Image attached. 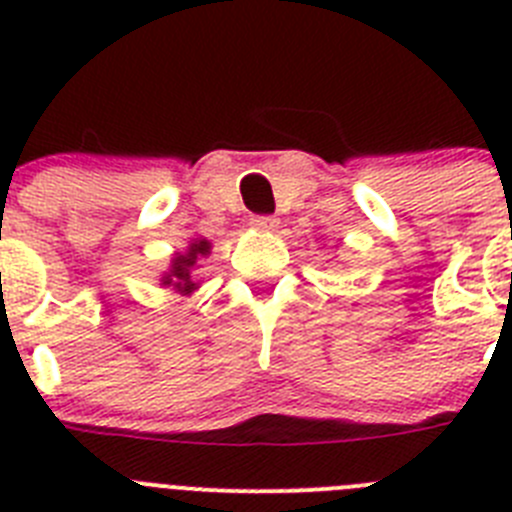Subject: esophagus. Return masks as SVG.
Wrapping results in <instances>:
<instances>
[{
  "label": "esophagus",
  "mask_w": 512,
  "mask_h": 512,
  "mask_svg": "<svg viewBox=\"0 0 512 512\" xmlns=\"http://www.w3.org/2000/svg\"><path fill=\"white\" fill-rule=\"evenodd\" d=\"M251 225L256 230H264V233H274V230L279 228V220L271 215H259V217H253Z\"/></svg>",
  "instance_id": "obj_1"
}]
</instances>
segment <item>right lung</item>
Instances as JSON below:
<instances>
[{
  "instance_id": "add662e5",
  "label": "right lung",
  "mask_w": 512,
  "mask_h": 512,
  "mask_svg": "<svg viewBox=\"0 0 512 512\" xmlns=\"http://www.w3.org/2000/svg\"><path fill=\"white\" fill-rule=\"evenodd\" d=\"M212 253V243L207 238H192L187 246V251L174 253L171 256L169 269L161 274V287L174 289L176 295L189 297L200 289V279H197V266L202 259H207Z\"/></svg>"
}]
</instances>
